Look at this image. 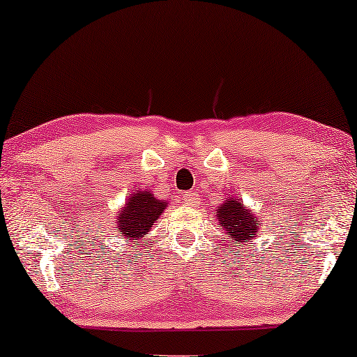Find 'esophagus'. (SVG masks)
<instances>
[{"label":"esophagus","instance_id":"obj_1","mask_svg":"<svg viewBox=\"0 0 357 357\" xmlns=\"http://www.w3.org/2000/svg\"><path fill=\"white\" fill-rule=\"evenodd\" d=\"M183 202L187 206H198V204L202 203V198H199V195L197 192H188L185 195Z\"/></svg>","mask_w":357,"mask_h":357}]
</instances>
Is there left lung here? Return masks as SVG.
Masks as SVG:
<instances>
[{
    "mask_svg": "<svg viewBox=\"0 0 357 357\" xmlns=\"http://www.w3.org/2000/svg\"><path fill=\"white\" fill-rule=\"evenodd\" d=\"M216 216L219 227L229 238H232V242H236V247H238V243L248 245L260 229V219L247 209L241 199L232 197L224 199V203L216 209Z\"/></svg>",
    "mask_w": 357,
    "mask_h": 357,
    "instance_id": "1",
    "label": "left lung"
}]
</instances>
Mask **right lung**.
<instances>
[{
  "instance_id": "right-lung-1",
  "label": "right lung",
  "mask_w": 357,
  "mask_h": 357,
  "mask_svg": "<svg viewBox=\"0 0 357 357\" xmlns=\"http://www.w3.org/2000/svg\"><path fill=\"white\" fill-rule=\"evenodd\" d=\"M167 204L169 203H165V199L155 198L149 190L133 192L116 216L119 232L130 241H138L144 237L164 209L167 208Z\"/></svg>"
}]
</instances>
